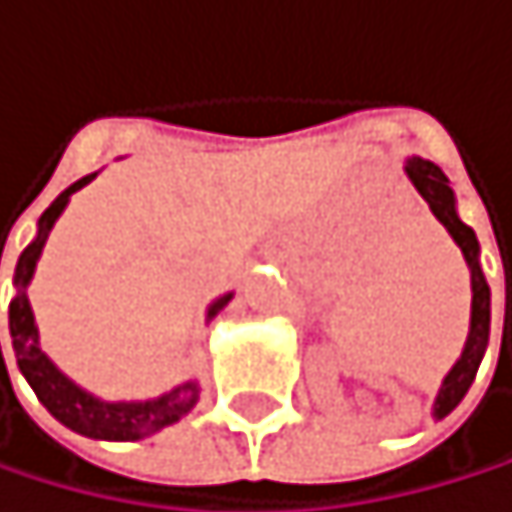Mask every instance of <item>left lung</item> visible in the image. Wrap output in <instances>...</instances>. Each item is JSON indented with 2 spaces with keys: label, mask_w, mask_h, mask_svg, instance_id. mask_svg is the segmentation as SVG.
I'll use <instances>...</instances> for the list:
<instances>
[{
  "label": "left lung",
  "mask_w": 512,
  "mask_h": 512,
  "mask_svg": "<svg viewBox=\"0 0 512 512\" xmlns=\"http://www.w3.org/2000/svg\"><path fill=\"white\" fill-rule=\"evenodd\" d=\"M406 176L412 180V186L418 189V195L430 204L433 216H437L446 232L452 235V241L461 247L467 268H470V290H473V302H470V332L464 351L458 357V363L449 369V375L443 378L440 394L433 400V418H446L470 391L476 369L482 363V354L489 348V326H492V290L485 284V274L479 265V241L473 235V228L461 222L458 210H455V192L449 186V176L424 158H409L406 161ZM504 336H507V317H504Z\"/></svg>",
  "instance_id": "obj_1"
}]
</instances>
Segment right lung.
I'll list each match as a JSON object with an SVG mask.
<instances>
[{
  "label": "right lung",
  "mask_w": 512,
  "mask_h": 512,
  "mask_svg": "<svg viewBox=\"0 0 512 512\" xmlns=\"http://www.w3.org/2000/svg\"><path fill=\"white\" fill-rule=\"evenodd\" d=\"M97 173L82 176L79 183H72L66 192H60L54 198V204L39 216V232L33 238V244L20 253L17 268H14V287L17 296L8 305V329H11V345H14V357L17 366L23 372V378L30 381V388L36 391L39 403L69 430L82 433V437L91 440H115V443H127V440H143L149 433L180 421L186 412H192V406L198 403V381H183L173 391L155 397V400H134V403H109L100 400L94 394H88L85 388L75 385L72 378H66L39 348V329H36V317L27 299V287L33 280L36 262L42 256V247L51 235V228L57 222V216L66 210L69 195L85 189ZM2 256V253H0ZM235 293L219 296L210 308H207V320H213L228 302H232ZM2 360V351H0Z\"/></svg>",
  "instance_id": "1"
}]
</instances>
